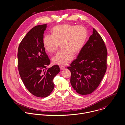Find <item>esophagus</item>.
Segmentation results:
<instances>
[{"mask_svg": "<svg viewBox=\"0 0 125 125\" xmlns=\"http://www.w3.org/2000/svg\"><path fill=\"white\" fill-rule=\"evenodd\" d=\"M60 68H61V69H64L65 67V66H63V65H61L60 66Z\"/></svg>", "mask_w": 125, "mask_h": 125, "instance_id": "1", "label": "esophagus"}]
</instances>
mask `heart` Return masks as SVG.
Segmentation results:
<instances>
[{
	"label": "heart",
	"mask_w": 125,
	"mask_h": 125,
	"mask_svg": "<svg viewBox=\"0 0 125 125\" xmlns=\"http://www.w3.org/2000/svg\"><path fill=\"white\" fill-rule=\"evenodd\" d=\"M88 35L87 30L84 26L60 24L52 28L51 35L44 36L43 44L45 49L50 53L56 52L60 44L62 49L53 58V61L57 64L66 65L72 60L73 53L76 55L81 52Z\"/></svg>",
	"instance_id": "1"
}]
</instances>
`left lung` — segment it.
Wrapping results in <instances>:
<instances>
[{
  "instance_id": "left-lung-1",
  "label": "left lung",
  "mask_w": 125,
  "mask_h": 125,
  "mask_svg": "<svg viewBox=\"0 0 125 125\" xmlns=\"http://www.w3.org/2000/svg\"><path fill=\"white\" fill-rule=\"evenodd\" d=\"M107 56L104 42L93 29L77 58L67 67L71 72V86L77 93L90 94L98 87L106 71Z\"/></svg>"
}]
</instances>
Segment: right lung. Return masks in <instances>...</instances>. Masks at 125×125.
Instances as JSON below:
<instances>
[{
	"instance_id": "add662e5",
	"label": "right lung",
	"mask_w": 125,
	"mask_h": 125,
	"mask_svg": "<svg viewBox=\"0 0 125 125\" xmlns=\"http://www.w3.org/2000/svg\"><path fill=\"white\" fill-rule=\"evenodd\" d=\"M47 24L31 29L21 42L18 50V67L21 80L33 95L45 97L54 88V78L60 71L58 65L50 68V60L45 52L43 34Z\"/></svg>"
}]
</instances>
